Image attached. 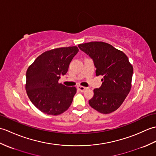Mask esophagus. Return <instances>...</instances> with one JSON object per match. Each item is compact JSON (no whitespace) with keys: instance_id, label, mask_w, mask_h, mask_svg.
I'll return each mask as SVG.
<instances>
[{"instance_id":"obj_1","label":"esophagus","mask_w":156,"mask_h":156,"mask_svg":"<svg viewBox=\"0 0 156 156\" xmlns=\"http://www.w3.org/2000/svg\"><path fill=\"white\" fill-rule=\"evenodd\" d=\"M77 88L79 90L81 91V92H84L86 90V89H87V88L84 87H82V86H78Z\"/></svg>"}]
</instances>
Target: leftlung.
Wrapping results in <instances>:
<instances>
[{"mask_svg":"<svg viewBox=\"0 0 156 156\" xmlns=\"http://www.w3.org/2000/svg\"><path fill=\"white\" fill-rule=\"evenodd\" d=\"M78 48L93 60L96 75L103 76L101 87L94 89L89 105L103 114L116 111L131 87L133 68L127 56L112 45L102 41L79 44Z\"/></svg>","mask_w":156,"mask_h":156,"instance_id":"left-lung-1","label":"left lung"}]
</instances>
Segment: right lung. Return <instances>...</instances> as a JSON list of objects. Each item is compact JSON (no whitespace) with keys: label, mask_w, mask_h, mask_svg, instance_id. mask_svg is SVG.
Returning a JSON list of instances; mask_svg holds the SVG:
<instances>
[{"label":"right lung","mask_w":156,"mask_h":156,"mask_svg":"<svg viewBox=\"0 0 156 156\" xmlns=\"http://www.w3.org/2000/svg\"><path fill=\"white\" fill-rule=\"evenodd\" d=\"M76 46L60 48L43 53L26 73L25 89L35 107L47 115H58L68 110L76 92V87L59 84L78 52Z\"/></svg>","instance_id":"1"}]
</instances>
